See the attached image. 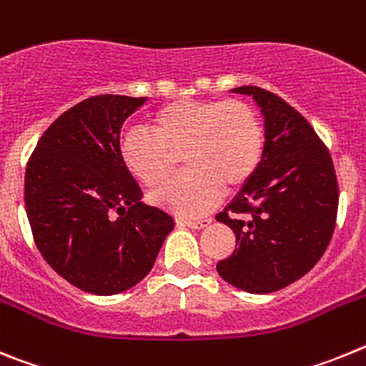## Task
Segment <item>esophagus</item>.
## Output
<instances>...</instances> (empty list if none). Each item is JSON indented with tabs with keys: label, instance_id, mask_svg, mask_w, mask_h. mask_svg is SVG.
<instances>
[{
	"label": "esophagus",
	"instance_id": "obj_1",
	"mask_svg": "<svg viewBox=\"0 0 366 366\" xmlns=\"http://www.w3.org/2000/svg\"><path fill=\"white\" fill-rule=\"evenodd\" d=\"M212 219L211 218H185L183 219V223H185L187 227L190 229H203L207 227V225H211Z\"/></svg>",
	"mask_w": 366,
	"mask_h": 366
}]
</instances>
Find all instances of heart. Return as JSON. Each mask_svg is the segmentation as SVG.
<instances>
[{
  "mask_svg": "<svg viewBox=\"0 0 366 366\" xmlns=\"http://www.w3.org/2000/svg\"><path fill=\"white\" fill-rule=\"evenodd\" d=\"M266 152V130L253 106L240 99H176L159 106L147 130L121 139L124 167L143 185H163L183 159L185 174L152 196L179 214H199L257 174Z\"/></svg>",
  "mask_w": 366,
  "mask_h": 366,
  "instance_id": "b5f03b06",
  "label": "heart"
}]
</instances>
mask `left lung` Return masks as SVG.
<instances>
[{"mask_svg":"<svg viewBox=\"0 0 366 366\" xmlns=\"http://www.w3.org/2000/svg\"><path fill=\"white\" fill-rule=\"evenodd\" d=\"M266 117V152L257 174L216 219L234 231L236 249L218 262L219 277L249 293L290 286L321 260L334 236L339 185L328 147L279 95L257 86Z\"/></svg>","mask_w":366,"mask_h":366,"instance_id":"obj_1","label":"left lung"}]
</instances>
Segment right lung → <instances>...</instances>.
<instances>
[{
    "mask_svg": "<svg viewBox=\"0 0 366 366\" xmlns=\"http://www.w3.org/2000/svg\"><path fill=\"white\" fill-rule=\"evenodd\" d=\"M144 100H82L44 132L25 170V211L38 251L62 279L93 295L141 282L174 229L168 212L141 203L143 190L119 154L122 122Z\"/></svg>",
    "mask_w": 366,
    "mask_h": 366,
    "instance_id": "add662e5",
    "label": "right lung"
}]
</instances>
